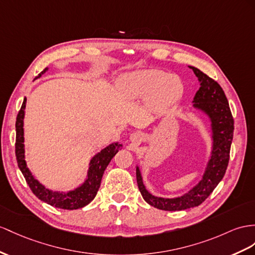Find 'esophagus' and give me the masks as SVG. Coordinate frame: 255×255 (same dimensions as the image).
I'll use <instances>...</instances> for the list:
<instances>
[{"instance_id":"1","label":"esophagus","mask_w":255,"mask_h":255,"mask_svg":"<svg viewBox=\"0 0 255 255\" xmlns=\"http://www.w3.org/2000/svg\"><path fill=\"white\" fill-rule=\"evenodd\" d=\"M131 138H138V135H136V134H132Z\"/></svg>"}]
</instances>
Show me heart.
Returning a JSON list of instances; mask_svg holds the SVG:
<instances>
[{"mask_svg": "<svg viewBox=\"0 0 255 255\" xmlns=\"http://www.w3.org/2000/svg\"><path fill=\"white\" fill-rule=\"evenodd\" d=\"M122 95L128 100H144L149 109L161 111L177 102L183 94L180 77L157 69L136 70L119 78Z\"/></svg>", "mask_w": 255, "mask_h": 255, "instance_id": "b5f03b06", "label": "heart"}]
</instances>
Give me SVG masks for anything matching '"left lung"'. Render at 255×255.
I'll return each instance as SVG.
<instances>
[{
	"label": "left lung",
	"instance_id": "1",
	"mask_svg": "<svg viewBox=\"0 0 255 255\" xmlns=\"http://www.w3.org/2000/svg\"><path fill=\"white\" fill-rule=\"evenodd\" d=\"M200 87L192 101V109L207 116L210 123L211 152L200 181L190 191L173 198L157 197L149 193L143 183L139 166L135 167L136 183L143 199L154 208L165 211H180L199 206L223 179L230 160L234 133V120L227 98L220 85L199 69L191 67Z\"/></svg>",
	"mask_w": 255,
	"mask_h": 255
}]
</instances>
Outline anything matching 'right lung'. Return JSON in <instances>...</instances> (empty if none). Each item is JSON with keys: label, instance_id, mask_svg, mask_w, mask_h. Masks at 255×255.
Masks as SVG:
<instances>
[{"label": "right lung", "instance_id": "add662e5", "mask_svg": "<svg viewBox=\"0 0 255 255\" xmlns=\"http://www.w3.org/2000/svg\"><path fill=\"white\" fill-rule=\"evenodd\" d=\"M48 71V68L43 70L40 74L35 78H40L45 72ZM25 103H27V98H24L20 111L17 115L16 121V158L18 162V167L22 172L23 177L27 181L28 185L30 186L31 191L36 196L38 199L46 202V204L60 208L67 209V210H74V209H80L90 204L94 200L96 195L99 191L101 184V179L108 165L110 164L115 154L122 148V144L119 142H112L111 144L102 148L100 152L95 154L89 161V168L87 171L86 179L84 180L81 185L75 187L74 190L68 192L53 191L49 190L45 185H43L38 181L33 173L30 171L28 168L27 161H25L24 155V130H23V120H24V110Z\"/></svg>", "mask_w": 255, "mask_h": 255}]
</instances>
